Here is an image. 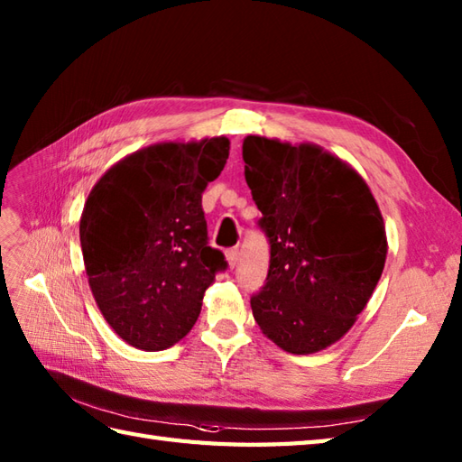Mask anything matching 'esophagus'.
Masks as SVG:
<instances>
[{"instance_id": "34e87169", "label": "esophagus", "mask_w": 462, "mask_h": 462, "mask_svg": "<svg viewBox=\"0 0 462 462\" xmlns=\"http://www.w3.org/2000/svg\"><path fill=\"white\" fill-rule=\"evenodd\" d=\"M238 258H240V250H238V248H230V250H226V262H228V266H230V268H236Z\"/></svg>"}]
</instances>
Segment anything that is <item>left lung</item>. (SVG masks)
Masks as SVG:
<instances>
[{
  "instance_id": "left-lung-1",
  "label": "left lung",
  "mask_w": 462,
  "mask_h": 462,
  "mask_svg": "<svg viewBox=\"0 0 462 462\" xmlns=\"http://www.w3.org/2000/svg\"><path fill=\"white\" fill-rule=\"evenodd\" d=\"M242 159L270 240L254 319L293 356L326 349L351 329L385 266L379 206L365 180L318 144L250 134Z\"/></svg>"
}]
</instances>
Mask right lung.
Returning a JSON list of instances; mask_svg holds the SVG:
<instances>
[{"instance_id":"right-lung-1","label":"right lung","mask_w":462,"mask_h":462,"mask_svg":"<svg viewBox=\"0 0 462 462\" xmlns=\"http://www.w3.org/2000/svg\"><path fill=\"white\" fill-rule=\"evenodd\" d=\"M230 141L159 143L113 164L79 222L93 298L129 346L161 351L200 316L206 288L226 270L208 246L202 192L218 179Z\"/></svg>"}]
</instances>
